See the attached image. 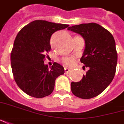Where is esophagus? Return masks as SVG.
Wrapping results in <instances>:
<instances>
[{
    "label": "esophagus",
    "mask_w": 124,
    "mask_h": 124,
    "mask_svg": "<svg viewBox=\"0 0 124 124\" xmlns=\"http://www.w3.org/2000/svg\"><path fill=\"white\" fill-rule=\"evenodd\" d=\"M70 71V69H68L67 67H65V73H69Z\"/></svg>",
    "instance_id": "obj_1"
}]
</instances>
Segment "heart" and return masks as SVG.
Segmentation results:
<instances>
[{
  "label": "heart",
  "instance_id": "b5f03b06",
  "mask_svg": "<svg viewBox=\"0 0 124 124\" xmlns=\"http://www.w3.org/2000/svg\"><path fill=\"white\" fill-rule=\"evenodd\" d=\"M62 62L63 63L65 64V65H67V66H71L72 65L74 62H75V59L73 57H63L62 58Z\"/></svg>",
  "mask_w": 124,
  "mask_h": 124
}]
</instances>
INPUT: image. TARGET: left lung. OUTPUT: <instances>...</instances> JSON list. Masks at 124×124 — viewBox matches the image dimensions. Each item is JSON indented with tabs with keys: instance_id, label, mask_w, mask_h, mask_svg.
<instances>
[{
	"instance_id": "obj_1",
	"label": "left lung",
	"mask_w": 124,
	"mask_h": 124,
	"mask_svg": "<svg viewBox=\"0 0 124 124\" xmlns=\"http://www.w3.org/2000/svg\"><path fill=\"white\" fill-rule=\"evenodd\" d=\"M68 30L84 38L86 47L80 61L84 67H88L80 82L71 83V92L81 99H92L103 93L115 76L117 62L116 42L108 30L95 23L73 25Z\"/></svg>"
}]
</instances>
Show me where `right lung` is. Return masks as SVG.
Wrapping results in <instances>:
<instances>
[{
    "label": "right lung",
    "mask_w": 124,
    "mask_h": 124,
    "mask_svg": "<svg viewBox=\"0 0 124 124\" xmlns=\"http://www.w3.org/2000/svg\"><path fill=\"white\" fill-rule=\"evenodd\" d=\"M68 26L36 20L24 26L17 35L11 53L12 71L18 86L29 96L43 98L50 95L56 78L65 73L60 64L54 62L49 68L44 61L51 51V36Z\"/></svg>",
    "instance_id": "add662e5"
}]
</instances>
